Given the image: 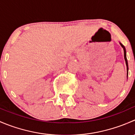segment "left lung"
Here are the masks:
<instances>
[{
	"label": "left lung",
	"mask_w": 135,
	"mask_h": 135,
	"mask_svg": "<svg viewBox=\"0 0 135 135\" xmlns=\"http://www.w3.org/2000/svg\"><path fill=\"white\" fill-rule=\"evenodd\" d=\"M120 44H121V46H122V47L123 48V50H124V58H125V60H126L127 69V74H128V62H127V57H126V48H125L124 46H123L121 43H120Z\"/></svg>",
	"instance_id": "8db88e82"
}]
</instances>
